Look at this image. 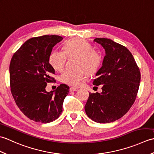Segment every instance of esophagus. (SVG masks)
I'll return each instance as SVG.
<instances>
[{"label":"esophagus","instance_id":"obj_1","mask_svg":"<svg viewBox=\"0 0 154 154\" xmlns=\"http://www.w3.org/2000/svg\"><path fill=\"white\" fill-rule=\"evenodd\" d=\"M78 89H78L77 87H71L70 89H69L71 92H72V91H77Z\"/></svg>","mask_w":154,"mask_h":154}]
</instances>
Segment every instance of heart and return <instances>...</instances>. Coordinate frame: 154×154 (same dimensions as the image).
I'll return each mask as SVG.
<instances>
[{
	"label": "heart",
	"instance_id": "heart-1",
	"mask_svg": "<svg viewBox=\"0 0 154 154\" xmlns=\"http://www.w3.org/2000/svg\"><path fill=\"white\" fill-rule=\"evenodd\" d=\"M77 55L74 69L65 70L61 75L62 83L78 86L86 79L87 72L94 73L102 62L100 52L93 49L89 42L83 39H72L63 45V51L54 50L49 56V63L55 70L61 71L65 67L67 56Z\"/></svg>",
	"mask_w": 154,
	"mask_h": 154
}]
</instances>
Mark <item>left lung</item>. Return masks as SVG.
Returning a JSON list of instances; mask_svg holds the SVG:
<instances>
[{
    "instance_id": "8db88e82",
    "label": "left lung",
    "mask_w": 154,
    "mask_h": 154,
    "mask_svg": "<svg viewBox=\"0 0 154 154\" xmlns=\"http://www.w3.org/2000/svg\"><path fill=\"white\" fill-rule=\"evenodd\" d=\"M94 42L105 50L103 66L96 73L94 85H103L101 93H89L85 110L98 123H110L122 117L133 105L141 74L128 49L112 40L97 38Z\"/></svg>"
}]
</instances>
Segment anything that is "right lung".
I'll use <instances>...</instances> for the list:
<instances>
[{"label":"right lung","mask_w":154,"mask_h":154,"mask_svg":"<svg viewBox=\"0 0 154 154\" xmlns=\"http://www.w3.org/2000/svg\"><path fill=\"white\" fill-rule=\"evenodd\" d=\"M63 38L45 35L29 39L16 51L10 63V85L16 105L28 119L49 123L56 120L69 87L61 84L47 92V83L55 81L54 69L49 63L52 49Z\"/></svg>","instance_id":"1"}]
</instances>
